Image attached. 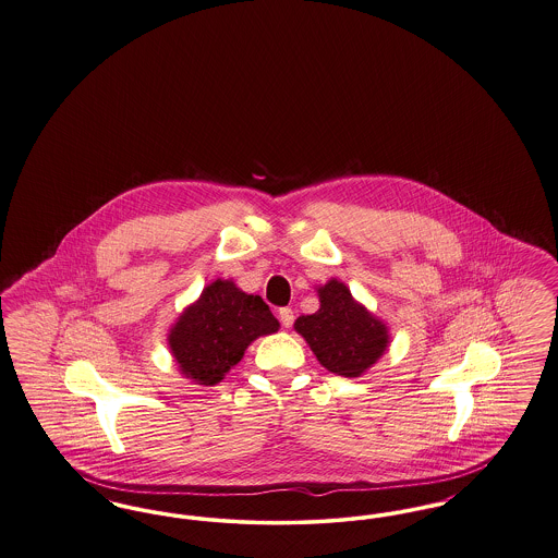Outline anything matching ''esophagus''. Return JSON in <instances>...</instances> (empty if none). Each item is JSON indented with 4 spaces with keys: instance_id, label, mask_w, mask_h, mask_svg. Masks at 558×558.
Returning a JSON list of instances; mask_svg holds the SVG:
<instances>
[{
    "instance_id": "1",
    "label": "esophagus",
    "mask_w": 558,
    "mask_h": 558,
    "mask_svg": "<svg viewBox=\"0 0 558 558\" xmlns=\"http://www.w3.org/2000/svg\"><path fill=\"white\" fill-rule=\"evenodd\" d=\"M279 320H281L283 327H291L293 325V311H291L290 306L279 308Z\"/></svg>"
}]
</instances>
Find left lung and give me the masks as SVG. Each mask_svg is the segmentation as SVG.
Returning a JSON list of instances; mask_svg holds the SVG:
<instances>
[{"mask_svg":"<svg viewBox=\"0 0 558 558\" xmlns=\"http://www.w3.org/2000/svg\"><path fill=\"white\" fill-rule=\"evenodd\" d=\"M320 308L300 316L295 331L315 352L318 363L341 377H359L388 348V329L354 302L350 290L331 279L318 290Z\"/></svg>","mask_w":558,"mask_h":558,"instance_id":"8db88e82","label":"left lung"}]
</instances>
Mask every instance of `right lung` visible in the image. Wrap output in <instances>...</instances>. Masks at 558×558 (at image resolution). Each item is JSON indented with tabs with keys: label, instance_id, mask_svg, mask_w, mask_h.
Here are the masks:
<instances>
[{
	"label": "right lung",
	"instance_id": "right-lung-1",
	"mask_svg": "<svg viewBox=\"0 0 558 558\" xmlns=\"http://www.w3.org/2000/svg\"><path fill=\"white\" fill-rule=\"evenodd\" d=\"M277 329L279 323L260 295L243 293L233 281L217 279L179 316L169 343L185 377L215 386L242 361L252 341Z\"/></svg>",
	"mask_w": 558,
	"mask_h": 558
}]
</instances>
